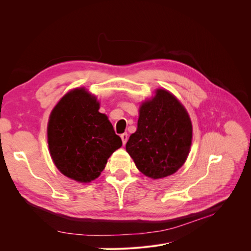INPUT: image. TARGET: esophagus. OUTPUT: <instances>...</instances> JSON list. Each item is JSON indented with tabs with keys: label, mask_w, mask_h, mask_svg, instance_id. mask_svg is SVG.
Listing matches in <instances>:
<instances>
[{
	"label": "esophagus",
	"mask_w": 251,
	"mask_h": 251,
	"mask_svg": "<svg viewBox=\"0 0 251 251\" xmlns=\"http://www.w3.org/2000/svg\"><path fill=\"white\" fill-rule=\"evenodd\" d=\"M120 137H121V139H122L123 144L125 146L126 142H127V140H128V134H127V133H123V134H121V135H120Z\"/></svg>",
	"instance_id": "obj_1"
}]
</instances>
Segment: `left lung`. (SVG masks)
Returning a JSON list of instances; mask_svg holds the SVG:
<instances>
[{"label": "left lung", "mask_w": 251, "mask_h": 251, "mask_svg": "<svg viewBox=\"0 0 251 251\" xmlns=\"http://www.w3.org/2000/svg\"><path fill=\"white\" fill-rule=\"evenodd\" d=\"M140 107L136 132L126 151L146 176L160 179L174 174L185 163L192 140V125L185 108L169 91L157 89Z\"/></svg>", "instance_id": "left-lung-1"}]
</instances>
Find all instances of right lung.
<instances>
[{"label": "right lung", "mask_w": 251, "mask_h": 251, "mask_svg": "<svg viewBox=\"0 0 251 251\" xmlns=\"http://www.w3.org/2000/svg\"><path fill=\"white\" fill-rule=\"evenodd\" d=\"M100 103L84 88L65 95L48 126L50 156L60 172L87 183L100 175L110 155L122 146Z\"/></svg>", "instance_id": "right-lung-1"}]
</instances>
